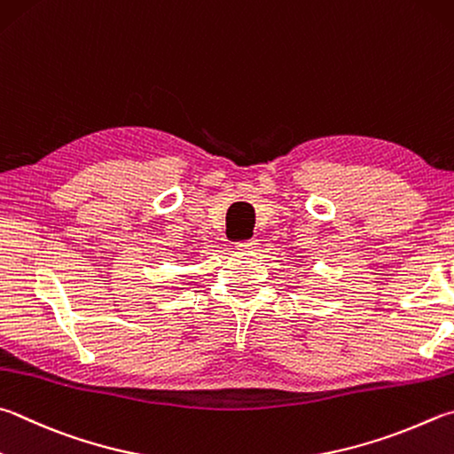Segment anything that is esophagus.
I'll return each instance as SVG.
<instances>
[{
	"mask_svg": "<svg viewBox=\"0 0 454 454\" xmlns=\"http://www.w3.org/2000/svg\"><path fill=\"white\" fill-rule=\"evenodd\" d=\"M236 248L240 252H254L255 248H258V240L255 238H252V240H244V242H238Z\"/></svg>",
	"mask_w": 454,
	"mask_h": 454,
	"instance_id": "34e87169",
	"label": "esophagus"
}]
</instances>
